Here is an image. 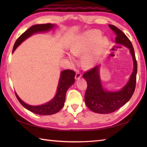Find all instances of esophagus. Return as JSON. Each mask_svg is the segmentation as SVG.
Returning a JSON list of instances; mask_svg holds the SVG:
<instances>
[{"label":"esophagus","instance_id":"34e87169","mask_svg":"<svg viewBox=\"0 0 147 147\" xmlns=\"http://www.w3.org/2000/svg\"><path fill=\"white\" fill-rule=\"evenodd\" d=\"M81 77H82V73H81L80 71H77L76 73V75H75V79L79 80Z\"/></svg>","mask_w":147,"mask_h":147}]
</instances>
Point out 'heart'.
Masks as SVG:
<instances>
[{
  "label": "heart",
  "instance_id": "b5f03b06",
  "mask_svg": "<svg viewBox=\"0 0 147 147\" xmlns=\"http://www.w3.org/2000/svg\"><path fill=\"white\" fill-rule=\"evenodd\" d=\"M101 33L97 30H90L76 36L72 43L70 52L76 56L82 55V64L85 68L93 67L107 49L109 40L101 38ZM71 62L74 61L73 56H69Z\"/></svg>",
  "mask_w": 147,
  "mask_h": 147
}]
</instances>
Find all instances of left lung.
Returning a JSON list of instances; mask_svg holds the SVG:
<instances>
[{
	"label": "left lung",
	"mask_w": 147,
	"mask_h": 147,
	"mask_svg": "<svg viewBox=\"0 0 147 147\" xmlns=\"http://www.w3.org/2000/svg\"><path fill=\"white\" fill-rule=\"evenodd\" d=\"M110 28L116 35L115 42L129 49L134 62L133 72L128 83L120 91L108 92L103 88L98 74V65L83 74L87 82L85 95V104L92 111L99 114H109L118 110L129 100L134 93L136 83L137 61L131 42L121 30L114 25L109 24Z\"/></svg>",
	"instance_id": "obj_1"
}]
</instances>
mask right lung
Wrapping results in <instances>:
<instances>
[{
  "mask_svg": "<svg viewBox=\"0 0 147 147\" xmlns=\"http://www.w3.org/2000/svg\"><path fill=\"white\" fill-rule=\"evenodd\" d=\"M54 26V24H52L51 23L35 24V25L31 26L29 29H28L26 32L22 34L16 41L13 49H12V52H14L15 49L17 48L19 45H20L21 42H23L24 40L28 38L33 33L48 31L53 28ZM74 77H75V72L74 71L71 69L62 71L61 73L57 91L55 97L45 104L39 106L29 105L22 101L16 93V96L18 101L24 107L33 113L43 115L54 114L60 111L64 106L66 92L69 86L75 82Z\"/></svg>",
  "mask_w": 147,
  "mask_h": 147,
  "instance_id": "add662e5",
  "label": "right lung"
}]
</instances>
